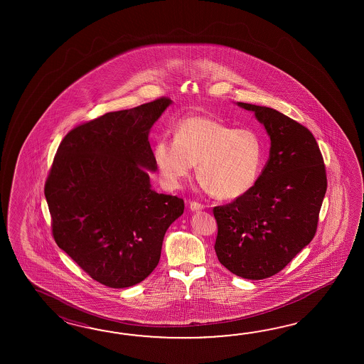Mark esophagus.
<instances>
[{"instance_id": "esophagus-1", "label": "esophagus", "mask_w": 364, "mask_h": 364, "mask_svg": "<svg viewBox=\"0 0 364 364\" xmlns=\"http://www.w3.org/2000/svg\"><path fill=\"white\" fill-rule=\"evenodd\" d=\"M190 209H191L193 212H198V210L204 209V205H203L201 203H198V201H190Z\"/></svg>"}]
</instances>
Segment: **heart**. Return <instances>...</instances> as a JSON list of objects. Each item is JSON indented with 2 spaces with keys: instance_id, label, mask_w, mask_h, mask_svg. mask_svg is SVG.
<instances>
[{
  "instance_id": "obj_1",
  "label": "heart",
  "mask_w": 364,
  "mask_h": 364,
  "mask_svg": "<svg viewBox=\"0 0 364 364\" xmlns=\"http://www.w3.org/2000/svg\"><path fill=\"white\" fill-rule=\"evenodd\" d=\"M156 165L168 187H178L198 164V177L220 199L248 193L262 171L264 143L251 129H234L204 116L187 117L174 139L156 143Z\"/></svg>"
}]
</instances>
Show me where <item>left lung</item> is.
Wrapping results in <instances>:
<instances>
[{
    "instance_id": "1",
    "label": "left lung",
    "mask_w": 364,
    "mask_h": 364,
    "mask_svg": "<svg viewBox=\"0 0 364 364\" xmlns=\"http://www.w3.org/2000/svg\"><path fill=\"white\" fill-rule=\"evenodd\" d=\"M237 104L255 113L271 138V149L254 187L213 208L215 251L218 262L242 279H268L315 237L326 171L307 127L276 109Z\"/></svg>"
}]
</instances>
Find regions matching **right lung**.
I'll use <instances>...</instances> for the list:
<instances>
[{
	"instance_id": "obj_1",
	"label": "right lung",
	"mask_w": 364,
	"mask_h": 364,
	"mask_svg": "<svg viewBox=\"0 0 364 364\" xmlns=\"http://www.w3.org/2000/svg\"><path fill=\"white\" fill-rule=\"evenodd\" d=\"M171 99L110 112L77 124L62 139L46 182L52 232L95 281L113 289L147 279L183 199L152 190L148 134Z\"/></svg>"
}]
</instances>
